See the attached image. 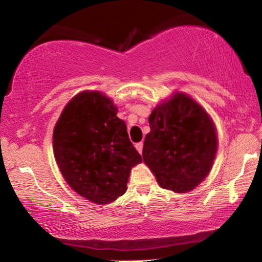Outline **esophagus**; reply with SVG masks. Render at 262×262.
<instances>
[{
  "instance_id": "1",
  "label": "esophagus",
  "mask_w": 262,
  "mask_h": 262,
  "mask_svg": "<svg viewBox=\"0 0 262 262\" xmlns=\"http://www.w3.org/2000/svg\"><path fill=\"white\" fill-rule=\"evenodd\" d=\"M135 148H136V150H138L139 153L141 154V153H142V149H143V142L135 143Z\"/></svg>"
}]
</instances>
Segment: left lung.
<instances>
[{
	"mask_svg": "<svg viewBox=\"0 0 262 262\" xmlns=\"http://www.w3.org/2000/svg\"><path fill=\"white\" fill-rule=\"evenodd\" d=\"M142 158L162 188L193 190L212 169L217 150L214 122L185 93L175 92L149 115Z\"/></svg>",
	"mask_w": 262,
	"mask_h": 262,
	"instance_id": "left-lung-1",
	"label": "left lung"
}]
</instances>
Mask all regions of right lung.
I'll return each mask as SVG.
<instances>
[{"instance_id": "1", "label": "right lung", "mask_w": 262, "mask_h": 262, "mask_svg": "<svg viewBox=\"0 0 262 262\" xmlns=\"http://www.w3.org/2000/svg\"><path fill=\"white\" fill-rule=\"evenodd\" d=\"M116 114L104 94L84 91L66 104L54 128L53 149L62 177L93 204L122 196L132 168L142 162Z\"/></svg>"}]
</instances>
